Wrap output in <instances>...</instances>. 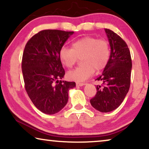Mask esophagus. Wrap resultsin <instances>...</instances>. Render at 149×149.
<instances>
[{"label": "esophagus", "instance_id": "1", "mask_svg": "<svg viewBox=\"0 0 149 149\" xmlns=\"http://www.w3.org/2000/svg\"><path fill=\"white\" fill-rule=\"evenodd\" d=\"M76 85H77V86H78V87H79V86H83V85H85V83H81V82H79V81H77V82H76Z\"/></svg>", "mask_w": 149, "mask_h": 149}]
</instances>
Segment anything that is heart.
<instances>
[{"instance_id": "obj_1", "label": "heart", "mask_w": 149, "mask_h": 149, "mask_svg": "<svg viewBox=\"0 0 149 149\" xmlns=\"http://www.w3.org/2000/svg\"><path fill=\"white\" fill-rule=\"evenodd\" d=\"M111 56L109 42L105 39H98L91 36H83L72 43V48L62 47L59 52L62 64L72 68L81 58V64L68 72L70 80L83 81L92 76L95 71L99 72L107 66Z\"/></svg>"}]
</instances>
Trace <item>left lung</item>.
I'll list each match as a JSON object with an SVG mask.
<instances>
[{"label": "left lung", "instance_id": "8db88e82", "mask_svg": "<svg viewBox=\"0 0 149 149\" xmlns=\"http://www.w3.org/2000/svg\"><path fill=\"white\" fill-rule=\"evenodd\" d=\"M111 46L109 62L97 81V92L90 100L92 107L102 113L113 111L121 105L129 91L131 82L132 58L127 45L111 30L105 29Z\"/></svg>", "mask_w": 149, "mask_h": 149}]
</instances>
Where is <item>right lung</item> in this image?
<instances>
[{
    "label": "right lung",
    "instance_id": "right-lung-1",
    "mask_svg": "<svg viewBox=\"0 0 149 149\" xmlns=\"http://www.w3.org/2000/svg\"><path fill=\"white\" fill-rule=\"evenodd\" d=\"M74 32L43 30L28 40L22 61L24 87L34 105L42 113H58L68 102L74 82L59 81L65 70L59 52Z\"/></svg>",
    "mask_w": 149,
    "mask_h": 149
}]
</instances>
